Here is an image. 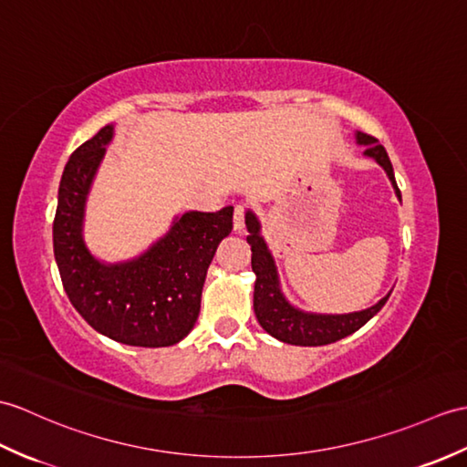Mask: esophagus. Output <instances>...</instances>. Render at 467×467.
Returning a JSON list of instances; mask_svg holds the SVG:
<instances>
[{"label": "esophagus", "mask_w": 467, "mask_h": 467, "mask_svg": "<svg viewBox=\"0 0 467 467\" xmlns=\"http://www.w3.org/2000/svg\"><path fill=\"white\" fill-rule=\"evenodd\" d=\"M233 226H234L236 233H241L244 229V207H243V204H236V207H234Z\"/></svg>", "instance_id": "esophagus-1"}]
</instances>
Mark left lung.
Returning <instances> with one entry per match:
<instances>
[{
	"instance_id": "obj_1",
	"label": "left lung",
	"mask_w": 467,
	"mask_h": 467,
	"mask_svg": "<svg viewBox=\"0 0 467 467\" xmlns=\"http://www.w3.org/2000/svg\"><path fill=\"white\" fill-rule=\"evenodd\" d=\"M356 143L364 147V157L374 159L378 165L386 171V175L396 191V197L402 202V194H400V189L396 184L394 169L392 162L388 159L386 149L378 143V139L360 131H356ZM244 223L248 231L246 241L251 244L253 251V273L256 275L253 302L254 314L260 327H263L270 336H275L276 340L292 346H324L336 340H342L346 336L354 334L358 328H362L368 320L374 318L389 298L388 292V295L378 300L374 306L348 314H317L296 308L295 305H290L288 298L285 296L273 253L268 251L265 236L260 234L263 226H260L258 216L251 209L244 214Z\"/></svg>"
}]
</instances>
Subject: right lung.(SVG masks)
Instances as JSON below:
<instances>
[{"mask_svg":"<svg viewBox=\"0 0 467 467\" xmlns=\"http://www.w3.org/2000/svg\"><path fill=\"white\" fill-rule=\"evenodd\" d=\"M113 135V125H105L65 165L53 253L71 305L91 328L127 346L162 348L181 342L199 318L209 265L233 231V207L182 213L145 253L121 263L99 260L85 243L83 223L87 197Z\"/></svg>","mask_w":467,"mask_h":467,"instance_id":"obj_1","label":"right lung"}]
</instances>
